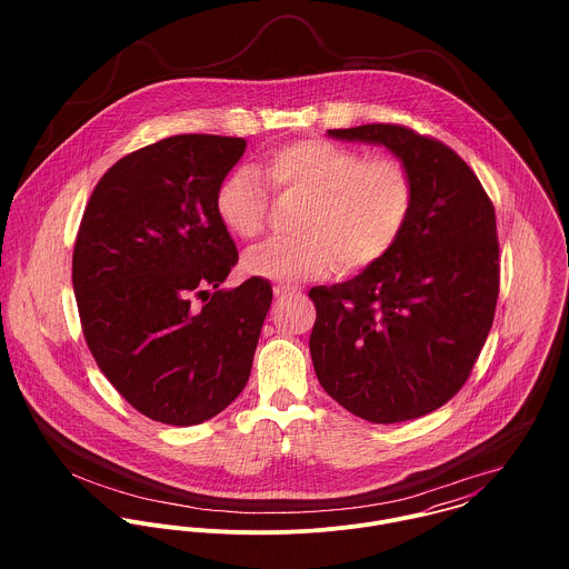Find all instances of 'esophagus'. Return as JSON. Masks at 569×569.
Wrapping results in <instances>:
<instances>
[{"label": "esophagus", "mask_w": 569, "mask_h": 569, "mask_svg": "<svg viewBox=\"0 0 569 569\" xmlns=\"http://www.w3.org/2000/svg\"><path fill=\"white\" fill-rule=\"evenodd\" d=\"M289 293H300V289H298V287H289V284H276V287H273V296H276V298L289 296Z\"/></svg>", "instance_id": "obj_1"}]
</instances>
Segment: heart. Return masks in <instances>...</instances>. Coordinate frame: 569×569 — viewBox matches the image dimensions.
Returning a JSON list of instances; mask_svg holds the SVG:
<instances>
[{"instance_id":"obj_1","label":"heart","mask_w":569,"mask_h":569,"mask_svg":"<svg viewBox=\"0 0 569 569\" xmlns=\"http://www.w3.org/2000/svg\"><path fill=\"white\" fill-rule=\"evenodd\" d=\"M267 183L307 197L296 219L298 237L273 239L244 256L249 273L267 280H305L361 271L383 260L406 234L413 212V179L406 163L363 153L322 138L284 142L262 156ZM214 212L243 241L264 232L269 192L249 168H237L214 192Z\"/></svg>"}]
</instances>
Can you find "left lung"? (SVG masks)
<instances>
[{"label": "left lung", "instance_id": "1", "mask_svg": "<svg viewBox=\"0 0 569 569\" xmlns=\"http://www.w3.org/2000/svg\"><path fill=\"white\" fill-rule=\"evenodd\" d=\"M390 149L413 179L399 244L348 282L313 287L309 348L328 397L390 425L425 416L467 383L499 296L495 208L453 149L403 124L330 129Z\"/></svg>", "mask_w": 569, "mask_h": 569}]
</instances>
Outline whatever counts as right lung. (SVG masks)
<instances>
[{"mask_svg": "<svg viewBox=\"0 0 569 569\" xmlns=\"http://www.w3.org/2000/svg\"><path fill=\"white\" fill-rule=\"evenodd\" d=\"M244 147L163 138L113 163L82 212L72 284L84 341L120 397L163 425H199L243 392L273 298L258 276L219 289L239 251L214 192Z\"/></svg>", "mask_w": 569, "mask_h": 569, "instance_id": "add662e5", "label": "right lung"}]
</instances>
